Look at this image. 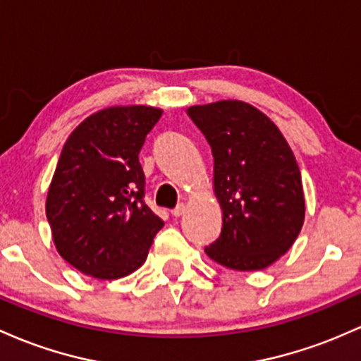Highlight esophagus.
Listing matches in <instances>:
<instances>
[{
    "mask_svg": "<svg viewBox=\"0 0 361 361\" xmlns=\"http://www.w3.org/2000/svg\"><path fill=\"white\" fill-rule=\"evenodd\" d=\"M185 213V204H184V202H180V204H177L176 206V208H173L172 209V216H182V214H184Z\"/></svg>",
    "mask_w": 361,
    "mask_h": 361,
    "instance_id": "obj_1",
    "label": "esophagus"
}]
</instances>
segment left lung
Masks as SVG:
<instances>
[{
	"mask_svg": "<svg viewBox=\"0 0 361 361\" xmlns=\"http://www.w3.org/2000/svg\"><path fill=\"white\" fill-rule=\"evenodd\" d=\"M208 140L221 233L204 252L235 271H259L293 245L305 220L300 169L276 124L242 100L192 105Z\"/></svg>",
	"mask_w": 361,
	"mask_h": 361,
	"instance_id": "left-lung-1",
	"label": "left lung"
}]
</instances>
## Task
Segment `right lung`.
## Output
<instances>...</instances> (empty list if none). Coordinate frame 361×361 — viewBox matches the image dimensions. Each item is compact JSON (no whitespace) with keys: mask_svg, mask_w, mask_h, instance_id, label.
<instances>
[{"mask_svg":"<svg viewBox=\"0 0 361 361\" xmlns=\"http://www.w3.org/2000/svg\"><path fill=\"white\" fill-rule=\"evenodd\" d=\"M161 112L112 105L88 116L64 143L46 214L59 256L80 273L117 279L147 261L164 221L145 204L137 157Z\"/></svg>","mask_w":361,"mask_h":361,"instance_id":"right-lung-1","label":"right lung"}]
</instances>
